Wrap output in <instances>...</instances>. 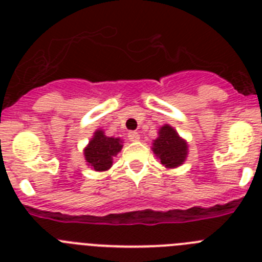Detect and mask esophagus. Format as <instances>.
Instances as JSON below:
<instances>
[{
    "instance_id": "obj_1",
    "label": "esophagus",
    "mask_w": 262,
    "mask_h": 262,
    "mask_svg": "<svg viewBox=\"0 0 262 262\" xmlns=\"http://www.w3.org/2000/svg\"><path fill=\"white\" fill-rule=\"evenodd\" d=\"M128 139L131 140V142H138L139 139H140V135H139V133L131 131V133H128Z\"/></svg>"
}]
</instances>
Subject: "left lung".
Wrapping results in <instances>:
<instances>
[{
	"label": "left lung",
	"mask_w": 262,
	"mask_h": 262,
	"mask_svg": "<svg viewBox=\"0 0 262 262\" xmlns=\"http://www.w3.org/2000/svg\"><path fill=\"white\" fill-rule=\"evenodd\" d=\"M154 152L166 168L181 165L186 159L187 145L170 126L165 124L159 131V138L154 143Z\"/></svg>",
	"instance_id": "8db88e82"
}]
</instances>
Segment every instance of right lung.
Listing matches in <instances>:
<instances>
[{
    "instance_id": "obj_1",
    "label": "right lung",
    "mask_w": 262,
    "mask_h": 262,
    "mask_svg": "<svg viewBox=\"0 0 262 262\" xmlns=\"http://www.w3.org/2000/svg\"><path fill=\"white\" fill-rule=\"evenodd\" d=\"M120 143L119 139L108 138L103 131L98 129L85 149V160L96 170H107L113 164V156L122 149Z\"/></svg>"
}]
</instances>
